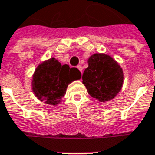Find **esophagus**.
<instances>
[{
  "instance_id": "obj_1",
  "label": "esophagus",
  "mask_w": 155,
  "mask_h": 155,
  "mask_svg": "<svg viewBox=\"0 0 155 155\" xmlns=\"http://www.w3.org/2000/svg\"><path fill=\"white\" fill-rule=\"evenodd\" d=\"M78 69L79 70L81 71V73L83 72V67H82V65H78Z\"/></svg>"
}]
</instances>
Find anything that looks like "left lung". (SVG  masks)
Listing matches in <instances>:
<instances>
[{
	"mask_svg": "<svg viewBox=\"0 0 155 155\" xmlns=\"http://www.w3.org/2000/svg\"><path fill=\"white\" fill-rule=\"evenodd\" d=\"M83 73V84L88 93L100 102L113 99L121 91L123 83L122 68L115 59L104 53L90 57Z\"/></svg>",
	"mask_w": 155,
	"mask_h": 155,
	"instance_id": "1",
	"label": "left lung"
}]
</instances>
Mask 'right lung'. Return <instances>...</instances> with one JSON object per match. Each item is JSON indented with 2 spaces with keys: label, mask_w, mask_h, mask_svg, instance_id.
<instances>
[{
  "label": "right lung",
  "mask_w": 155,
  "mask_h": 155,
  "mask_svg": "<svg viewBox=\"0 0 155 155\" xmlns=\"http://www.w3.org/2000/svg\"><path fill=\"white\" fill-rule=\"evenodd\" d=\"M80 78L78 69L71 68L68 64L62 65L51 58L36 69L32 83L33 91L38 98L45 100V104L56 105L64 96L69 84Z\"/></svg>",
  "instance_id": "1"
}]
</instances>
